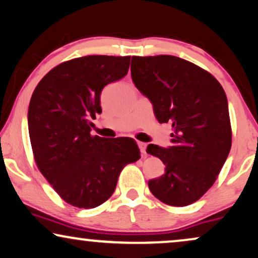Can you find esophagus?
Instances as JSON below:
<instances>
[{
  "label": "esophagus",
  "instance_id": "34e87169",
  "mask_svg": "<svg viewBox=\"0 0 258 258\" xmlns=\"http://www.w3.org/2000/svg\"><path fill=\"white\" fill-rule=\"evenodd\" d=\"M138 145H139L140 152H142L143 154H146V147H147L146 143H142V142H139V143H138Z\"/></svg>",
  "mask_w": 258,
  "mask_h": 258
}]
</instances>
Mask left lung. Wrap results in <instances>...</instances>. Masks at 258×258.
I'll use <instances>...</instances> for the list:
<instances>
[{"label": "left lung", "mask_w": 258, "mask_h": 258, "mask_svg": "<svg viewBox=\"0 0 258 258\" xmlns=\"http://www.w3.org/2000/svg\"><path fill=\"white\" fill-rule=\"evenodd\" d=\"M131 75L158 121L173 128L167 149L147 146L165 165L163 176L149 180L150 191L172 207L195 203L214 185L231 149L224 89L209 72L172 55L132 56Z\"/></svg>", "instance_id": "left-lung-1"}]
</instances>
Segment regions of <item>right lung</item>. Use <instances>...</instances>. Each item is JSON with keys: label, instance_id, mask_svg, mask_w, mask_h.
Masks as SVG:
<instances>
[{"label": "right lung", "instance_id": "1", "mask_svg": "<svg viewBox=\"0 0 258 258\" xmlns=\"http://www.w3.org/2000/svg\"><path fill=\"white\" fill-rule=\"evenodd\" d=\"M131 56L88 55L44 75L28 108L29 138L40 172L68 204L97 208L113 195L120 172L140 158L132 138L91 135L102 88L128 72Z\"/></svg>", "mask_w": 258, "mask_h": 258}]
</instances>
